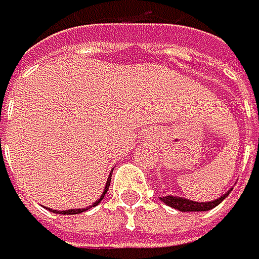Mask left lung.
Segmentation results:
<instances>
[{"label":"left lung","mask_w":259,"mask_h":259,"mask_svg":"<svg viewBox=\"0 0 259 259\" xmlns=\"http://www.w3.org/2000/svg\"><path fill=\"white\" fill-rule=\"evenodd\" d=\"M231 193V190L226 192L223 197H219L218 200H212V201H208V203H200V201H193V200H189V198H182V197H172V195H166V197H159L161 201H164L167 206L170 208H176L182 212H187V211H209L212 208H216L221 201H223L227 195Z\"/></svg>","instance_id":"1"}]
</instances>
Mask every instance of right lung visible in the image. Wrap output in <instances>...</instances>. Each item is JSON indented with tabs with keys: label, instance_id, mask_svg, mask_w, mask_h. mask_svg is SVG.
Segmentation results:
<instances>
[{
	"label": "right lung",
	"instance_id": "right-lung-1",
	"mask_svg": "<svg viewBox=\"0 0 259 259\" xmlns=\"http://www.w3.org/2000/svg\"><path fill=\"white\" fill-rule=\"evenodd\" d=\"M109 182H111V176H109V179H108V182H106V187H104V190H103V195H101V197H100V200H97V201H95L92 206H97L98 203H100V201L103 200L104 193H106V192H108V189H109ZM92 206H87V208H82V209H66V211H61V212H62V214H78V212H83V211H87V209H89V208H92Z\"/></svg>",
	"mask_w": 259,
	"mask_h": 259
}]
</instances>
